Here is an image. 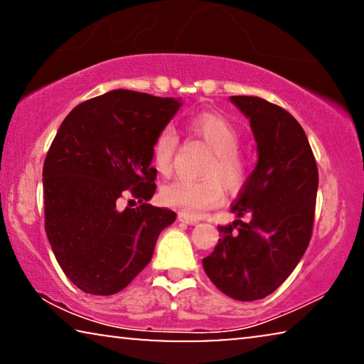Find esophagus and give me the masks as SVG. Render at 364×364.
Segmentation results:
<instances>
[{
	"instance_id": "obj_1",
	"label": "esophagus",
	"mask_w": 364,
	"mask_h": 364,
	"mask_svg": "<svg viewBox=\"0 0 364 364\" xmlns=\"http://www.w3.org/2000/svg\"><path fill=\"white\" fill-rule=\"evenodd\" d=\"M178 219H180L181 222H184V224H189V225H196L198 224V219H193V217H188V215H184V214H180L178 215Z\"/></svg>"
}]
</instances>
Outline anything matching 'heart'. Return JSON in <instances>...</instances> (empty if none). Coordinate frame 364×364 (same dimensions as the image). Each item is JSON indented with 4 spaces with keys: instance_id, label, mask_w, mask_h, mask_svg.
<instances>
[{
    "instance_id": "heart-1",
    "label": "heart",
    "mask_w": 364,
    "mask_h": 364,
    "mask_svg": "<svg viewBox=\"0 0 364 364\" xmlns=\"http://www.w3.org/2000/svg\"><path fill=\"white\" fill-rule=\"evenodd\" d=\"M188 130L213 150L204 168L205 180H176L161 189L166 205L188 217H200L224 199V186L230 191L242 188L247 180L248 166L238 151L240 132L229 119L214 112H203L188 122ZM178 147V137L171 129L156 134L151 145V161L160 175H170Z\"/></svg>"
}]
</instances>
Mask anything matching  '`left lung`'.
<instances>
[{
  "instance_id": "1",
  "label": "left lung",
  "mask_w": 364,
  "mask_h": 364,
  "mask_svg": "<svg viewBox=\"0 0 364 364\" xmlns=\"http://www.w3.org/2000/svg\"><path fill=\"white\" fill-rule=\"evenodd\" d=\"M230 101L250 119L258 164L232 205L238 219L219 225V243L203 267L232 299L257 301L278 289L307 250L318 170L306 132L286 109L257 96ZM243 215L251 220L240 221Z\"/></svg>"
}]
</instances>
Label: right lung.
Instances as JSON below:
<instances>
[{
  "instance_id": "right-lung-1",
  "label": "right lung",
  "mask_w": 364,
  "mask_h": 364,
  "mask_svg": "<svg viewBox=\"0 0 364 364\" xmlns=\"http://www.w3.org/2000/svg\"><path fill=\"white\" fill-rule=\"evenodd\" d=\"M180 106L175 97L114 90L63 119L43 161V213L53 255L81 291H122L175 222L173 210L149 204L156 188L150 164L156 134ZM127 196L137 208H118Z\"/></svg>"
}]
</instances>
